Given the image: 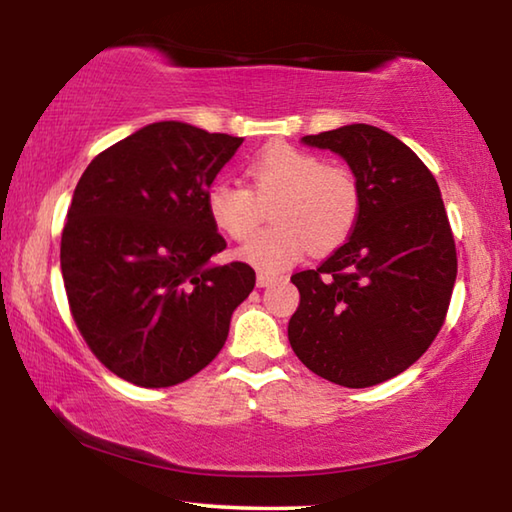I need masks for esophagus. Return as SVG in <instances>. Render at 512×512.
<instances>
[{
  "label": "esophagus",
  "instance_id": "34e87169",
  "mask_svg": "<svg viewBox=\"0 0 512 512\" xmlns=\"http://www.w3.org/2000/svg\"><path fill=\"white\" fill-rule=\"evenodd\" d=\"M277 280H282V277L268 275V273H259V275H257V287H271V284L277 282Z\"/></svg>",
  "mask_w": 512,
  "mask_h": 512
}]
</instances>
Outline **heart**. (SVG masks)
<instances>
[{
  "label": "heart",
  "instance_id": "1",
  "mask_svg": "<svg viewBox=\"0 0 512 512\" xmlns=\"http://www.w3.org/2000/svg\"><path fill=\"white\" fill-rule=\"evenodd\" d=\"M250 189L216 180L205 196L207 214L223 235L248 239L273 205L275 225L259 232L239 257L259 271L291 266L311 246L314 253L339 248L359 219L361 196L352 173L323 164L314 153L277 144L248 162Z\"/></svg>",
  "mask_w": 512,
  "mask_h": 512
}]
</instances>
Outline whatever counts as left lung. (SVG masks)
I'll list each match as a JSON object with an SVG mask.
<instances>
[{
    "mask_svg": "<svg viewBox=\"0 0 512 512\" xmlns=\"http://www.w3.org/2000/svg\"><path fill=\"white\" fill-rule=\"evenodd\" d=\"M339 155L361 207L350 239L316 271L291 277L296 357L318 377L368 388L418 361L445 323L456 246L440 189L409 146L377 126L350 124L300 140Z\"/></svg>",
    "mask_w": 512,
    "mask_h": 512,
    "instance_id": "1",
    "label": "left lung"
}]
</instances>
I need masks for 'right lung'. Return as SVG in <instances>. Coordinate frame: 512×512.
I'll list each match as a JSON object with an SVG mask.
<instances>
[{"mask_svg": "<svg viewBox=\"0 0 512 512\" xmlns=\"http://www.w3.org/2000/svg\"><path fill=\"white\" fill-rule=\"evenodd\" d=\"M241 142L155 121L99 153L74 189L60 239L69 309L97 359L135 386L201 372L255 287L248 264L214 262L225 239L205 205Z\"/></svg>", "mask_w": 512, "mask_h": 512, "instance_id": "right-lung-1", "label": "right lung"}]
</instances>
